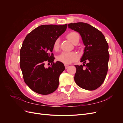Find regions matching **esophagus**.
I'll list each match as a JSON object with an SVG mask.
<instances>
[{
	"label": "esophagus",
	"mask_w": 123,
	"mask_h": 123,
	"mask_svg": "<svg viewBox=\"0 0 123 123\" xmlns=\"http://www.w3.org/2000/svg\"><path fill=\"white\" fill-rule=\"evenodd\" d=\"M65 68L66 69H67L69 67V66L68 65H65Z\"/></svg>",
	"instance_id": "obj_1"
}]
</instances>
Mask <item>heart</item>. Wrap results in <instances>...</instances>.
Returning <instances> with one entry per match:
<instances>
[{
	"instance_id": "heart-1",
	"label": "heart",
	"mask_w": 123,
	"mask_h": 123,
	"mask_svg": "<svg viewBox=\"0 0 123 123\" xmlns=\"http://www.w3.org/2000/svg\"><path fill=\"white\" fill-rule=\"evenodd\" d=\"M67 38L71 42L74 43L80 40V36L75 32H71L67 35ZM59 47V39H56L53 43V49L57 51ZM79 58V55L75 52H62L57 56V60L65 64H70L76 61Z\"/></svg>"
}]
</instances>
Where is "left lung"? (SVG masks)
<instances>
[{
  "instance_id": "obj_1",
  "label": "left lung",
  "mask_w": 123,
  "mask_h": 123,
  "mask_svg": "<svg viewBox=\"0 0 123 123\" xmlns=\"http://www.w3.org/2000/svg\"><path fill=\"white\" fill-rule=\"evenodd\" d=\"M68 28L80 33L85 47L80 62L75 65L74 76L77 85L87 90H94L105 80L108 68V44L103 33L91 25L84 23H71ZM86 64V65L84 64ZM85 65L86 68H83Z\"/></svg>"
}]
</instances>
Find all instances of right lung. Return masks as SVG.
<instances>
[{
  "label": "right lung",
  "instance_id": "add662e5",
  "mask_svg": "<svg viewBox=\"0 0 123 123\" xmlns=\"http://www.w3.org/2000/svg\"><path fill=\"white\" fill-rule=\"evenodd\" d=\"M67 24L41 25L26 36L20 51V67L25 83L37 93L47 95L58 88L59 78L65 69L62 62L54 63L53 43L64 33ZM46 62H53L45 68Z\"/></svg>",
  "mask_w": 123,
  "mask_h": 123
}]
</instances>
